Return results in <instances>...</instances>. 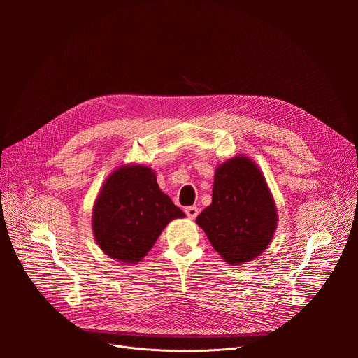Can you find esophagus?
Segmentation results:
<instances>
[{"label":"esophagus","instance_id":"esophagus-1","mask_svg":"<svg viewBox=\"0 0 358 358\" xmlns=\"http://www.w3.org/2000/svg\"><path fill=\"white\" fill-rule=\"evenodd\" d=\"M185 214H187V217L188 218H191V220H194V218H196V215H198V208L196 207H187L185 208Z\"/></svg>","mask_w":358,"mask_h":358}]
</instances>
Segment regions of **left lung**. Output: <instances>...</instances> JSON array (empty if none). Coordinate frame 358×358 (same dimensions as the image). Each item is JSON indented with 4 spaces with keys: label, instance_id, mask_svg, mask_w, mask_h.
Segmentation results:
<instances>
[{
    "label": "left lung",
    "instance_id": "1",
    "mask_svg": "<svg viewBox=\"0 0 358 358\" xmlns=\"http://www.w3.org/2000/svg\"><path fill=\"white\" fill-rule=\"evenodd\" d=\"M195 221L231 265H242L264 253L278 225V210L255 162L236 156L220 164L211 206Z\"/></svg>",
    "mask_w": 358,
    "mask_h": 358
}]
</instances>
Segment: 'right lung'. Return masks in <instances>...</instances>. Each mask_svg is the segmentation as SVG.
<instances>
[{
  "label": "right lung",
  "instance_id": "obj_1",
  "mask_svg": "<svg viewBox=\"0 0 358 358\" xmlns=\"http://www.w3.org/2000/svg\"><path fill=\"white\" fill-rule=\"evenodd\" d=\"M147 166L116 169L101 187L92 213L99 248L123 264H137L170 221L184 218Z\"/></svg>",
  "mask_w": 358,
  "mask_h": 358
}]
</instances>
